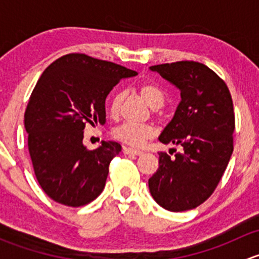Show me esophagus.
<instances>
[{"instance_id":"1","label":"esophagus","mask_w":259,"mask_h":259,"mask_svg":"<svg viewBox=\"0 0 259 259\" xmlns=\"http://www.w3.org/2000/svg\"><path fill=\"white\" fill-rule=\"evenodd\" d=\"M122 153L132 154V155H140V154H143V151L138 150V149H134V148H129V146H124V148H122Z\"/></svg>"}]
</instances>
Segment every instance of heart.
I'll return each mask as SVG.
<instances>
[{
	"label": "heart",
	"instance_id": "heart-1",
	"mask_svg": "<svg viewBox=\"0 0 259 259\" xmlns=\"http://www.w3.org/2000/svg\"><path fill=\"white\" fill-rule=\"evenodd\" d=\"M139 94L146 104L151 109H159L164 104V94L160 89L154 83H144L140 86ZM124 95L121 93L115 94L109 105V113L113 116H116L120 113ZM153 126L146 124H133V122H125L114 130V137L119 142L130 146H142L146 140L154 137Z\"/></svg>",
	"mask_w": 259,
	"mask_h": 259
}]
</instances>
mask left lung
Here are the masks:
<instances>
[{
    "label": "left lung",
    "instance_id": "obj_1",
    "mask_svg": "<svg viewBox=\"0 0 259 259\" xmlns=\"http://www.w3.org/2000/svg\"><path fill=\"white\" fill-rule=\"evenodd\" d=\"M149 69L176 86L182 98L173 119L159 135V142L182 146V151L173 159L159 153V168L149 179V190L164 209H194L214 192L233 153L231 93L200 62L179 61Z\"/></svg>",
    "mask_w": 259,
    "mask_h": 259
}]
</instances>
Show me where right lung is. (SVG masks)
<instances>
[{
  "label": "right lung",
  "mask_w": 259,
  "mask_h": 259,
  "mask_svg": "<svg viewBox=\"0 0 259 259\" xmlns=\"http://www.w3.org/2000/svg\"><path fill=\"white\" fill-rule=\"evenodd\" d=\"M138 72L83 54L60 57L42 72L25 111L33 170L55 202L81 207L105 187L109 164L121 151L116 142L83 145V129L106 122L105 100L121 79Z\"/></svg>",
  "instance_id": "add662e5"
}]
</instances>
